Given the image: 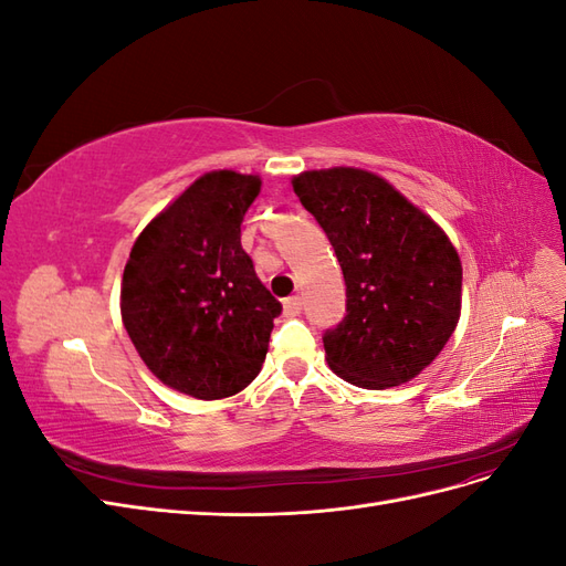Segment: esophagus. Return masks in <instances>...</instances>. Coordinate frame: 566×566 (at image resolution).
Here are the masks:
<instances>
[{"label":"esophagus","instance_id":"obj_1","mask_svg":"<svg viewBox=\"0 0 566 566\" xmlns=\"http://www.w3.org/2000/svg\"><path fill=\"white\" fill-rule=\"evenodd\" d=\"M283 310H285V316H300L302 314V300L295 295V297H287L283 302Z\"/></svg>","mask_w":566,"mask_h":566}]
</instances>
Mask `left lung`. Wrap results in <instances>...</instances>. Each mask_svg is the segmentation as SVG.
<instances>
[{"mask_svg":"<svg viewBox=\"0 0 566 566\" xmlns=\"http://www.w3.org/2000/svg\"><path fill=\"white\" fill-rule=\"evenodd\" d=\"M293 188L328 235L347 285L345 318L323 333L328 366L366 389L413 380L460 318L462 266L449 235L366 169H314Z\"/></svg>","mask_w":566,"mask_h":566,"instance_id":"8db88e82","label":"left lung"}]
</instances>
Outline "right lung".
Listing matches in <instances>:
<instances>
[{
  "label": "right lung",
  "instance_id": "right-lung-1",
  "mask_svg": "<svg viewBox=\"0 0 566 566\" xmlns=\"http://www.w3.org/2000/svg\"><path fill=\"white\" fill-rule=\"evenodd\" d=\"M262 181L219 169L193 181L136 238L123 273V323L158 380L224 399L262 370L283 306L256 279L241 224Z\"/></svg>",
  "mask_w": 566,
  "mask_h": 566
}]
</instances>
